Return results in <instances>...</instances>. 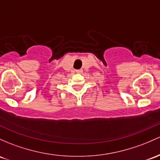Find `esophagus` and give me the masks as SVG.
Segmentation results:
<instances>
[{
	"instance_id": "1",
	"label": "esophagus",
	"mask_w": 160,
	"mask_h": 160,
	"mask_svg": "<svg viewBox=\"0 0 160 160\" xmlns=\"http://www.w3.org/2000/svg\"><path fill=\"white\" fill-rule=\"evenodd\" d=\"M82 72H83V71H82V70H78V71H77V73H82Z\"/></svg>"
}]
</instances>
